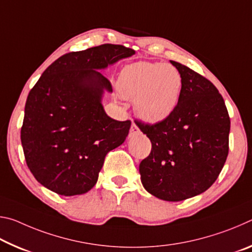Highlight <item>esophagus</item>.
Masks as SVG:
<instances>
[{
  "mask_svg": "<svg viewBox=\"0 0 252 252\" xmlns=\"http://www.w3.org/2000/svg\"><path fill=\"white\" fill-rule=\"evenodd\" d=\"M139 133H140V129L138 127V126H136L134 122H132L131 127H130V136H131V135L139 134Z\"/></svg>",
  "mask_w": 252,
  "mask_h": 252,
  "instance_id": "1",
  "label": "esophagus"
}]
</instances>
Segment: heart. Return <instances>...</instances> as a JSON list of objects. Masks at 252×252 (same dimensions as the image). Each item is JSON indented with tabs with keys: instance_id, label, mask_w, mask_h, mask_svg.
<instances>
[{
	"instance_id": "heart-1",
	"label": "heart",
	"mask_w": 252,
	"mask_h": 252,
	"mask_svg": "<svg viewBox=\"0 0 252 252\" xmlns=\"http://www.w3.org/2000/svg\"><path fill=\"white\" fill-rule=\"evenodd\" d=\"M117 90L123 99L134 100L135 113L142 120L159 123L177 109L182 78L171 64L136 62L123 67L117 81Z\"/></svg>"
}]
</instances>
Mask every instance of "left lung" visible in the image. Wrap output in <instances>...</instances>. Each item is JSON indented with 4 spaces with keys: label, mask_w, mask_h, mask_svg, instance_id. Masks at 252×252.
<instances>
[{
    "label": "left lung",
    "mask_w": 252,
    "mask_h": 252,
    "mask_svg": "<svg viewBox=\"0 0 252 252\" xmlns=\"http://www.w3.org/2000/svg\"><path fill=\"white\" fill-rule=\"evenodd\" d=\"M180 72L182 91L164 121H136L152 143L141 161V182L165 201H182L204 192L222 170L229 152L230 118L223 97L210 81L190 67L170 61Z\"/></svg>",
    "instance_id": "1"
}]
</instances>
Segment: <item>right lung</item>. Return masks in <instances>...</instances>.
Wrapping results in <instances>:
<instances>
[{
	"label": "right lung",
	"instance_id": "add662e5",
	"mask_svg": "<svg viewBox=\"0 0 252 252\" xmlns=\"http://www.w3.org/2000/svg\"><path fill=\"white\" fill-rule=\"evenodd\" d=\"M134 50L102 44L54 61L30 91L21 129L24 157L34 178L71 197L95 186L106 153L125 142L131 121H117L102 105L112 92L101 73Z\"/></svg>",
	"mask_w": 252,
	"mask_h": 252
}]
</instances>
